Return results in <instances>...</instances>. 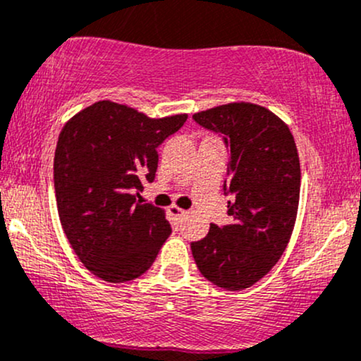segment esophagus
I'll use <instances>...</instances> for the list:
<instances>
[{
	"label": "esophagus",
	"mask_w": 361,
	"mask_h": 361,
	"mask_svg": "<svg viewBox=\"0 0 361 361\" xmlns=\"http://www.w3.org/2000/svg\"><path fill=\"white\" fill-rule=\"evenodd\" d=\"M169 213L172 214V216H176L177 220H182V218H185V216H188V214H189V212H185V209L177 208V206H170Z\"/></svg>",
	"instance_id": "obj_1"
}]
</instances>
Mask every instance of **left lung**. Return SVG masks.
Here are the masks:
<instances>
[{"mask_svg": "<svg viewBox=\"0 0 361 361\" xmlns=\"http://www.w3.org/2000/svg\"><path fill=\"white\" fill-rule=\"evenodd\" d=\"M228 148L224 184L232 224L209 225L191 250L197 269L220 288L238 291L269 273L288 245L300 197V160L288 126L261 105L233 102L192 116Z\"/></svg>", "mask_w": 361, "mask_h": 361, "instance_id": "1", "label": "left lung"}]
</instances>
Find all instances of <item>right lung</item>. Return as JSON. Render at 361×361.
Listing matches in <instances>:
<instances>
[{
  "label": "right lung",
  "mask_w": 361,
  "mask_h": 361,
  "mask_svg": "<svg viewBox=\"0 0 361 361\" xmlns=\"http://www.w3.org/2000/svg\"><path fill=\"white\" fill-rule=\"evenodd\" d=\"M185 119H152L100 100L64 124L54 153L59 220L85 268L104 281L147 273L172 233L164 209L136 197L145 182L155 180L157 148Z\"/></svg>",
  "instance_id": "1"
}]
</instances>
